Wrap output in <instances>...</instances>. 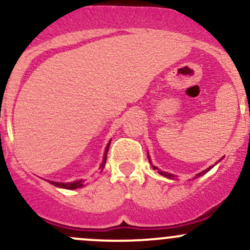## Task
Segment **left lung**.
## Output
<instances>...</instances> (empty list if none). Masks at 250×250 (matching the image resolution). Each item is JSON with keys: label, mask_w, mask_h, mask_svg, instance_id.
Listing matches in <instances>:
<instances>
[{"label": "left lung", "mask_w": 250, "mask_h": 250, "mask_svg": "<svg viewBox=\"0 0 250 250\" xmlns=\"http://www.w3.org/2000/svg\"><path fill=\"white\" fill-rule=\"evenodd\" d=\"M147 156H148V161H149V164H150V165H152V167H153V168H154V169H158V172H159V173H160L161 175H164V177L168 178V179H173V180L175 179V178H177V175H174V174H172V173H168V172H163V171H160V169H159V168H158V167H156V166H154V165H153V164H152V160H150V156H149V154H148V153H147ZM222 159H223V158H222ZM222 159H219V160L217 161V163H216V164H215V165H217V164L219 163V161H221V160H222ZM215 165H212V166L208 167V168H207V169H204V171L199 172V173H198V174H196V177H194V178H193V179H196V178H199V177H202V175H204L205 173H207V172H209V171H210V169H211V168H212V167H213V166H215Z\"/></svg>", "instance_id": "1"}]
</instances>
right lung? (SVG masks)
<instances>
[{"instance_id": "1", "label": "right lung", "mask_w": 250, "mask_h": 250, "mask_svg": "<svg viewBox=\"0 0 250 250\" xmlns=\"http://www.w3.org/2000/svg\"><path fill=\"white\" fill-rule=\"evenodd\" d=\"M110 142H111V140L108 142V145H106V147H105V150H104L103 161H102V164H101V166H100L101 171H103L104 166H105L106 154H108V149H109V146H110ZM47 182L49 184H52V185L57 186V188H66V190H76V188H84V186H85V184H84L85 180H83V179L77 180V182H72V183H58V182H51V180H47Z\"/></svg>"}]
</instances>
